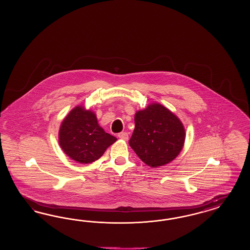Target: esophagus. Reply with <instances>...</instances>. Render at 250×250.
I'll return each instance as SVG.
<instances>
[{
    "label": "esophagus",
    "mask_w": 250,
    "mask_h": 250,
    "mask_svg": "<svg viewBox=\"0 0 250 250\" xmlns=\"http://www.w3.org/2000/svg\"><path fill=\"white\" fill-rule=\"evenodd\" d=\"M118 137L122 139V140L127 141L128 140V134L126 132H121V133L118 134Z\"/></svg>",
    "instance_id": "1"
}]
</instances>
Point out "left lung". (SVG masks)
Wrapping results in <instances>:
<instances>
[{
    "label": "left lung",
    "mask_w": 250,
    "mask_h": 250,
    "mask_svg": "<svg viewBox=\"0 0 250 250\" xmlns=\"http://www.w3.org/2000/svg\"><path fill=\"white\" fill-rule=\"evenodd\" d=\"M135 124L129 145L146 165L163 166L182 150L185 130L180 119L166 107L153 104L138 111Z\"/></svg>",
    "instance_id": "left-lung-1"
}]
</instances>
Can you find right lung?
Masks as SVG:
<instances>
[{"instance_id": "right-lung-1", "label": "right lung", "mask_w": 250, "mask_h": 250, "mask_svg": "<svg viewBox=\"0 0 250 250\" xmlns=\"http://www.w3.org/2000/svg\"><path fill=\"white\" fill-rule=\"evenodd\" d=\"M116 137L105 133L96 115L77 106L61 124L59 141L70 159L79 163H91L100 159Z\"/></svg>"}]
</instances>
